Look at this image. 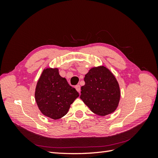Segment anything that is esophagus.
Segmentation results:
<instances>
[{"mask_svg": "<svg viewBox=\"0 0 158 158\" xmlns=\"http://www.w3.org/2000/svg\"><path fill=\"white\" fill-rule=\"evenodd\" d=\"M75 88L78 91V92L80 93V85H76L75 86Z\"/></svg>", "mask_w": 158, "mask_h": 158, "instance_id": "obj_1", "label": "esophagus"}]
</instances>
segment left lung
<instances>
[{"instance_id": "obj_1", "label": "left lung", "mask_w": 158, "mask_h": 158, "mask_svg": "<svg viewBox=\"0 0 158 158\" xmlns=\"http://www.w3.org/2000/svg\"><path fill=\"white\" fill-rule=\"evenodd\" d=\"M80 99L95 114L105 116L115 111L121 92L115 77L104 66L95 67L85 75Z\"/></svg>"}]
</instances>
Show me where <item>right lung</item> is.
I'll use <instances>...</instances> for the list:
<instances>
[{"mask_svg": "<svg viewBox=\"0 0 158 158\" xmlns=\"http://www.w3.org/2000/svg\"><path fill=\"white\" fill-rule=\"evenodd\" d=\"M79 94L61 77L57 69H47L38 80L35 89V101L41 112L54 120L67 113L70 105Z\"/></svg>", "mask_w": 158, "mask_h": 158, "instance_id": "add662e5", "label": "right lung"}]
</instances>
